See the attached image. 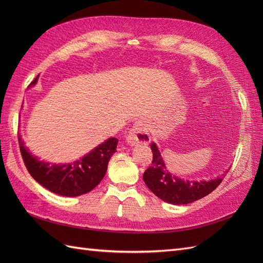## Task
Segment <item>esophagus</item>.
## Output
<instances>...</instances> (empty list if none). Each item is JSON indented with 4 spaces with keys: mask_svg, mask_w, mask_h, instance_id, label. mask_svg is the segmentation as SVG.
Here are the masks:
<instances>
[{
    "mask_svg": "<svg viewBox=\"0 0 263 263\" xmlns=\"http://www.w3.org/2000/svg\"><path fill=\"white\" fill-rule=\"evenodd\" d=\"M127 142L130 146L135 145H148L150 142V135L148 132V126L144 119H139L130 128L126 137Z\"/></svg>",
    "mask_w": 263,
    "mask_h": 263,
    "instance_id": "34e87169",
    "label": "esophagus"
}]
</instances>
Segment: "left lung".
<instances>
[{"label": "left lung", "instance_id": "left-lung-1", "mask_svg": "<svg viewBox=\"0 0 263 263\" xmlns=\"http://www.w3.org/2000/svg\"><path fill=\"white\" fill-rule=\"evenodd\" d=\"M150 148L154 156L153 163L145 171L142 179L151 192L166 203L190 204L212 193L222 181V178L201 182L181 180L165 169L160 153L154 142H151ZM228 171H225L221 177H225Z\"/></svg>", "mask_w": 263, "mask_h": 263}]
</instances>
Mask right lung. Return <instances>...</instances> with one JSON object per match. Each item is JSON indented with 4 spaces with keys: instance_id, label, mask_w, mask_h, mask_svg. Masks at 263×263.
Wrapping results in <instances>:
<instances>
[{
    "instance_id": "obj_1",
    "label": "right lung",
    "mask_w": 263,
    "mask_h": 263,
    "mask_svg": "<svg viewBox=\"0 0 263 263\" xmlns=\"http://www.w3.org/2000/svg\"><path fill=\"white\" fill-rule=\"evenodd\" d=\"M37 78L30 83L35 84ZM18 144L23 161L29 174L50 192L62 196H79L90 192L104 178L110 157L116 151V138H109L93 149L81 160L68 164H50L39 161L24 147L21 135Z\"/></svg>"
}]
</instances>
